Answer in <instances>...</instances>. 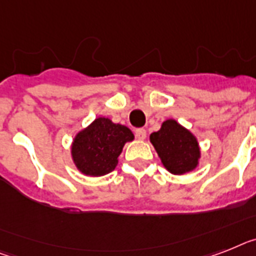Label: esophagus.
Wrapping results in <instances>:
<instances>
[{
    "mask_svg": "<svg viewBox=\"0 0 256 256\" xmlns=\"http://www.w3.org/2000/svg\"><path fill=\"white\" fill-rule=\"evenodd\" d=\"M134 133H136V137L138 138V140H145L146 138V130H144V128H138V130H134Z\"/></svg>",
    "mask_w": 256,
    "mask_h": 256,
    "instance_id": "1",
    "label": "esophagus"
}]
</instances>
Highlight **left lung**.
<instances>
[{"label":"left lung","instance_id":"left-lung-1","mask_svg":"<svg viewBox=\"0 0 256 256\" xmlns=\"http://www.w3.org/2000/svg\"><path fill=\"white\" fill-rule=\"evenodd\" d=\"M164 168L174 175H184L199 166L202 150L199 141L176 120L168 119L149 137Z\"/></svg>","mask_w":256,"mask_h":256}]
</instances>
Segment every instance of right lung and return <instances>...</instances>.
Masks as SVG:
<instances>
[{
  "mask_svg": "<svg viewBox=\"0 0 256 256\" xmlns=\"http://www.w3.org/2000/svg\"><path fill=\"white\" fill-rule=\"evenodd\" d=\"M134 134L126 126L99 116L86 128L76 133L70 145L73 164L86 176L110 174L119 164V156Z\"/></svg>",
  "mask_w": 256,
  "mask_h": 256,
  "instance_id": "add662e5",
  "label": "right lung"
}]
</instances>
